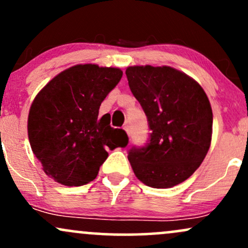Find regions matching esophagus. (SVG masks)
<instances>
[{
	"instance_id": "esophagus-1",
	"label": "esophagus",
	"mask_w": 248,
	"mask_h": 248,
	"mask_svg": "<svg viewBox=\"0 0 248 248\" xmlns=\"http://www.w3.org/2000/svg\"><path fill=\"white\" fill-rule=\"evenodd\" d=\"M124 130H126V132H127V134H128V135H129V134H130V130H129V124H124Z\"/></svg>"
}]
</instances>
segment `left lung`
<instances>
[{
	"mask_svg": "<svg viewBox=\"0 0 248 248\" xmlns=\"http://www.w3.org/2000/svg\"><path fill=\"white\" fill-rule=\"evenodd\" d=\"M126 76L150 130L146 146L128 152L134 173L156 189L177 186L198 169L211 144L209 99L197 81L169 66H130Z\"/></svg>",
	"mask_w": 248,
	"mask_h": 248,
	"instance_id": "1",
	"label": "left lung"
}]
</instances>
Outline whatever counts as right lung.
<instances>
[{"label":"right lung","instance_id":"obj_1","mask_svg":"<svg viewBox=\"0 0 248 248\" xmlns=\"http://www.w3.org/2000/svg\"><path fill=\"white\" fill-rule=\"evenodd\" d=\"M122 71L94 64L62 71L37 94L28 118L31 149L43 170L67 186L90 183L108 153L126 147L124 129L110 127L99 108L119 84Z\"/></svg>","mask_w":248,"mask_h":248}]
</instances>
